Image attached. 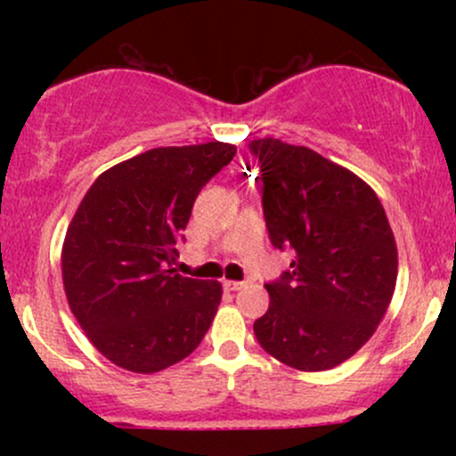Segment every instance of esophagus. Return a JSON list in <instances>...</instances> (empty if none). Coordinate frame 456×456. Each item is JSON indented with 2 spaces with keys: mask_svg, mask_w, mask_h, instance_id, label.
<instances>
[{
  "mask_svg": "<svg viewBox=\"0 0 456 456\" xmlns=\"http://www.w3.org/2000/svg\"><path fill=\"white\" fill-rule=\"evenodd\" d=\"M223 287L227 291H240L244 287L242 281H223Z\"/></svg>",
  "mask_w": 456,
  "mask_h": 456,
  "instance_id": "obj_1",
  "label": "esophagus"
}]
</instances>
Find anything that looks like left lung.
I'll return each instance as SVG.
<instances>
[{
    "instance_id": "obj_1",
    "label": "left lung",
    "mask_w": 456,
    "mask_h": 456,
    "mask_svg": "<svg viewBox=\"0 0 456 456\" xmlns=\"http://www.w3.org/2000/svg\"><path fill=\"white\" fill-rule=\"evenodd\" d=\"M270 242L296 259L265 285L255 337L276 360L328 370L373 337L396 285V244L373 188L302 145L250 141Z\"/></svg>"
}]
</instances>
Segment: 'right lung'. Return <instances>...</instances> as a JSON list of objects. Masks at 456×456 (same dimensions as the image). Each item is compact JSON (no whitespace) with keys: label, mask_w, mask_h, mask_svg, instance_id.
<instances>
[{"label":"right lung","mask_w":456,"mask_h":456,"mask_svg":"<svg viewBox=\"0 0 456 456\" xmlns=\"http://www.w3.org/2000/svg\"><path fill=\"white\" fill-rule=\"evenodd\" d=\"M235 145L156 148L98 175L66 232L70 311L104 358L156 373L197 349L221 305L216 281L175 274L177 246L201 188Z\"/></svg>","instance_id":"obj_1"}]
</instances>
